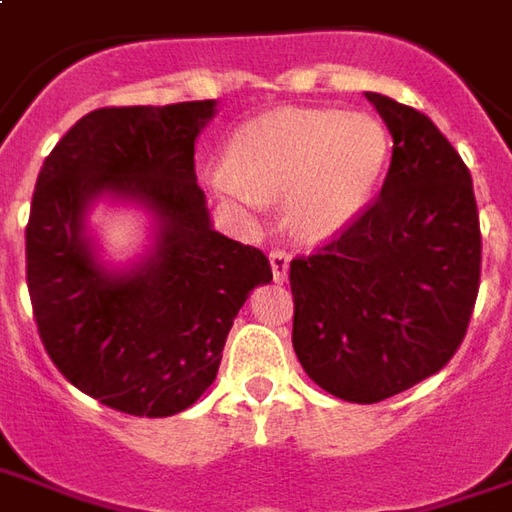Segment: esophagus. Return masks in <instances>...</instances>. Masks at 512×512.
<instances>
[{"label":"esophagus","mask_w":512,"mask_h":512,"mask_svg":"<svg viewBox=\"0 0 512 512\" xmlns=\"http://www.w3.org/2000/svg\"><path fill=\"white\" fill-rule=\"evenodd\" d=\"M270 267H273V279L284 281L287 270H290V253L284 250H270Z\"/></svg>","instance_id":"esophagus-1"}]
</instances>
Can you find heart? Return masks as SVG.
<instances>
[{
  "mask_svg": "<svg viewBox=\"0 0 512 512\" xmlns=\"http://www.w3.org/2000/svg\"><path fill=\"white\" fill-rule=\"evenodd\" d=\"M386 160L389 135L366 112L279 109L236 129L216 188L242 205L287 197V228L315 242L363 214Z\"/></svg>",
  "mask_w": 512,
  "mask_h": 512,
  "instance_id": "heart-1",
  "label": "heart"
}]
</instances>
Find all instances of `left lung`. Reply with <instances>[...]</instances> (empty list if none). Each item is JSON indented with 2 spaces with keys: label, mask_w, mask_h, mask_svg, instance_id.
<instances>
[{
  "label": "left lung",
  "mask_w": 512,
  "mask_h": 512,
  "mask_svg": "<svg viewBox=\"0 0 512 512\" xmlns=\"http://www.w3.org/2000/svg\"><path fill=\"white\" fill-rule=\"evenodd\" d=\"M392 132V163L363 214L290 262L293 349L349 403H380L437 375L471 324L482 273L473 180L423 112L366 92Z\"/></svg>",
  "instance_id": "1"
}]
</instances>
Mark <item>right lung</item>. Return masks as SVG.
<instances>
[{
	"label": "right lung",
	"instance_id": "add662e5",
	"mask_svg": "<svg viewBox=\"0 0 512 512\" xmlns=\"http://www.w3.org/2000/svg\"><path fill=\"white\" fill-rule=\"evenodd\" d=\"M214 101L106 106L47 154L24 231L39 338L75 389L135 417L200 400L250 290L273 281L259 248L211 228L194 140ZM98 196L140 201L158 219L153 253L106 271L83 231Z\"/></svg>",
	"mask_w": 512,
	"mask_h": 512
}]
</instances>
